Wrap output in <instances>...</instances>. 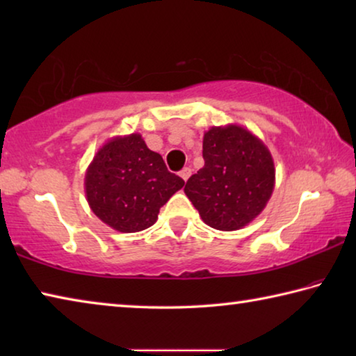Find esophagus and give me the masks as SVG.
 <instances>
[{"label":"esophagus","instance_id":"esophagus-1","mask_svg":"<svg viewBox=\"0 0 356 356\" xmlns=\"http://www.w3.org/2000/svg\"><path fill=\"white\" fill-rule=\"evenodd\" d=\"M191 176V168H184L182 171H180V177H182L185 182L188 180V177Z\"/></svg>","mask_w":356,"mask_h":356}]
</instances>
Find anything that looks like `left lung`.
I'll use <instances>...</instances> for the list:
<instances>
[{
	"label": "left lung",
	"instance_id": "obj_1",
	"mask_svg": "<svg viewBox=\"0 0 356 356\" xmlns=\"http://www.w3.org/2000/svg\"><path fill=\"white\" fill-rule=\"evenodd\" d=\"M202 156L204 166L184 188L202 221L218 231L250 225L275 188L268 147L242 125L229 124L204 134Z\"/></svg>",
	"mask_w": 356,
	"mask_h": 356
}]
</instances>
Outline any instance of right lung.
Returning <instances> with one entry per match:
<instances>
[{"label":"right lung","instance_id":"obj_1","mask_svg":"<svg viewBox=\"0 0 356 356\" xmlns=\"http://www.w3.org/2000/svg\"><path fill=\"white\" fill-rule=\"evenodd\" d=\"M160 154L140 134L114 136L102 146L84 176L86 200L95 216L118 232L154 225L161 206L184 186Z\"/></svg>","mask_w":356,"mask_h":356}]
</instances>
